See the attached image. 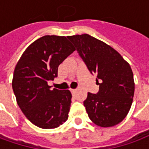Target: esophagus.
<instances>
[{
  "mask_svg": "<svg viewBox=\"0 0 149 149\" xmlns=\"http://www.w3.org/2000/svg\"><path fill=\"white\" fill-rule=\"evenodd\" d=\"M70 92H71V93H74V92L76 91V90H75V89H70Z\"/></svg>",
  "mask_w": 149,
  "mask_h": 149,
  "instance_id": "esophagus-1",
  "label": "esophagus"
}]
</instances>
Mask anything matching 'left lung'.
Returning a JSON list of instances; mask_svg holds the SVG:
<instances>
[{
	"label": "left lung",
	"instance_id": "left-lung-1",
	"mask_svg": "<svg viewBox=\"0 0 149 149\" xmlns=\"http://www.w3.org/2000/svg\"><path fill=\"white\" fill-rule=\"evenodd\" d=\"M68 39L92 74L97 75V94L88 93L84 106L88 116L101 127L114 126L131 108L135 84L130 65L116 50L88 34Z\"/></svg>",
	"mask_w": 149,
	"mask_h": 149
}]
</instances>
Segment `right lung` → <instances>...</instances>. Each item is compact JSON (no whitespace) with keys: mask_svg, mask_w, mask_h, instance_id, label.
I'll return each instance as SVG.
<instances>
[{"mask_svg":"<svg viewBox=\"0 0 149 149\" xmlns=\"http://www.w3.org/2000/svg\"><path fill=\"white\" fill-rule=\"evenodd\" d=\"M74 51L68 36H44L28 47L15 67L12 86L17 104L41 129L57 128L68 118L70 91L52 90L47 82L58 76L59 64Z\"/></svg>","mask_w":149,"mask_h":149,"instance_id":"right-lung-1","label":"right lung"}]
</instances>
